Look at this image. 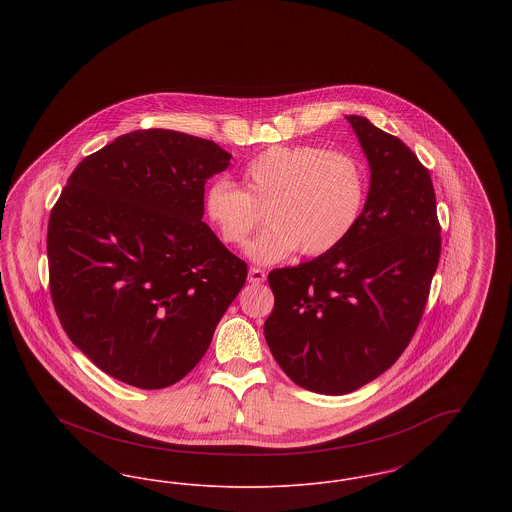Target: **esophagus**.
Here are the masks:
<instances>
[{
	"instance_id": "obj_1",
	"label": "esophagus",
	"mask_w": 512,
	"mask_h": 512,
	"mask_svg": "<svg viewBox=\"0 0 512 512\" xmlns=\"http://www.w3.org/2000/svg\"><path fill=\"white\" fill-rule=\"evenodd\" d=\"M247 280H249L251 284H263V282L267 280V272H265V270H261V268L251 267L249 268V276H247Z\"/></svg>"
}]
</instances>
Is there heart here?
<instances>
[{
    "mask_svg": "<svg viewBox=\"0 0 512 512\" xmlns=\"http://www.w3.org/2000/svg\"><path fill=\"white\" fill-rule=\"evenodd\" d=\"M368 176L363 163L345 151L324 147L272 146L242 171V190L226 178L203 194V215L222 244L244 247L261 226L267 228L249 255L257 263H276L295 249L326 255L351 234L365 209Z\"/></svg>",
    "mask_w": 512,
    "mask_h": 512,
    "instance_id": "1",
    "label": "heart"
}]
</instances>
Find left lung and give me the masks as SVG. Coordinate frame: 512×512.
<instances>
[{
	"label": "left lung",
	"mask_w": 512,
	"mask_h": 512,
	"mask_svg": "<svg viewBox=\"0 0 512 512\" xmlns=\"http://www.w3.org/2000/svg\"><path fill=\"white\" fill-rule=\"evenodd\" d=\"M347 121L372 172L361 219L330 253L268 272L270 353L297 386L326 395L359 390L403 355L441 253L428 169L365 117Z\"/></svg>",
	"instance_id": "obj_1"
}]
</instances>
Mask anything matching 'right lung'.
I'll use <instances>...</instances> for the list:
<instances>
[{
	"label": "right lung",
	"mask_w": 512,
	"mask_h": 512,
	"mask_svg": "<svg viewBox=\"0 0 512 512\" xmlns=\"http://www.w3.org/2000/svg\"><path fill=\"white\" fill-rule=\"evenodd\" d=\"M211 140L147 128L82 159L51 209L49 292L74 345L142 390L203 359L247 265L201 220L205 182L230 165Z\"/></svg>",
	"instance_id": "right-lung-1"
}]
</instances>
